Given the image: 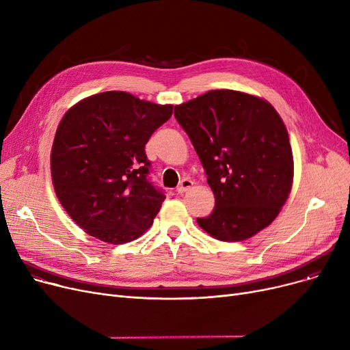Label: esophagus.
Wrapping results in <instances>:
<instances>
[{
    "label": "esophagus",
    "mask_w": 350,
    "mask_h": 350,
    "mask_svg": "<svg viewBox=\"0 0 350 350\" xmlns=\"http://www.w3.org/2000/svg\"><path fill=\"white\" fill-rule=\"evenodd\" d=\"M193 185H194V183H193L190 178H183V180L178 183V186H177L176 191H177L178 194H183V193H186L187 190H190V189L193 187Z\"/></svg>",
    "instance_id": "1"
}]
</instances>
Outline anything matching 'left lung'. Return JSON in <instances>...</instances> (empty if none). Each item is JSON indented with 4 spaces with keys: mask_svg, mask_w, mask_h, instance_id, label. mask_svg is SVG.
Wrapping results in <instances>:
<instances>
[{
    "mask_svg": "<svg viewBox=\"0 0 350 350\" xmlns=\"http://www.w3.org/2000/svg\"><path fill=\"white\" fill-rule=\"evenodd\" d=\"M215 197L198 226L219 241H243L268 227L291 193L286 127L267 100L230 89L174 106Z\"/></svg>",
    "mask_w": 350,
    "mask_h": 350,
    "instance_id": "obj_1",
    "label": "left lung"
}]
</instances>
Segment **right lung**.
Instances as JSON below:
<instances>
[{
    "label": "right lung",
    "mask_w": 350,
    "mask_h": 350,
    "mask_svg": "<svg viewBox=\"0 0 350 350\" xmlns=\"http://www.w3.org/2000/svg\"><path fill=\"white\" fill-rule=\"evenodd\" d=\"M156 105L110 90L72 106L55 133L51 174L69 217L107 244L139 238L153 224L165 196L147 178L144 146L172 118Z\"/></svg>",
    "instance_id": "1"
}]
</instances>
